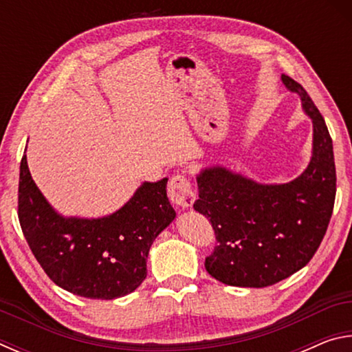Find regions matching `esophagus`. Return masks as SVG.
Returning a JSON list of instances; mask_svg holds the SVG:
<instances>
[{"mask_svg": "<svg viewBox=\"0 0 352 352\" xmlns=\"http://www.w3.org/2000/svg\"><path fill=\"white\" fill-rule=\"evenodd\" d=\"M168 195L172 204L177 205L178 208H183V210L184 208L192 206L195 200V194L189 180L180 174L170 178V182L168 184Z\"/></svg>", "mask_w": 352, "mask_h": 352, "instance_id": "1", "label": "esophagus"}]
</instances>
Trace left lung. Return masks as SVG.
<instances>
[{
	"label": "left lung",
	"instance_id": "obj_1",
	"mask_svg": "<svg viewBox=\"0 0 352 352\" xmlns=\"http://www.w3.org/2000/svg\"><path fill=\"white\" fill-rule=\"evenodd\" d=\"M314 127L307 168L289 183L265 184L223 166L197 174L194 210L212 223L217 245L205 269L236 287H267L301 270L320 247L336 200L332 140L323 116L300 83L283 74Z\"/></svg>",
	"mask_w": 352,
	"mask_h": 352
}]
</instances>
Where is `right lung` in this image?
<instances>
[{
	"label": "right lung",
	"instance_id": "add662e5",
	"mask_svg": "<svg viewBox=\"0 0 352 352\" xmlns=\"http://www.w3.org/2000/svg\"><path fill=\"white\" fill-rule=\"evenodd\" d=\"M168 178L144 182L126 205L98 219L65 217L40 192L20 164L19 219L41 269L58 287L91 300L132 294L147 276L153 241L175 219Z\"/></svg>",
	"mask_w": 352,
	"mask_h": 352
}]
</instances>
